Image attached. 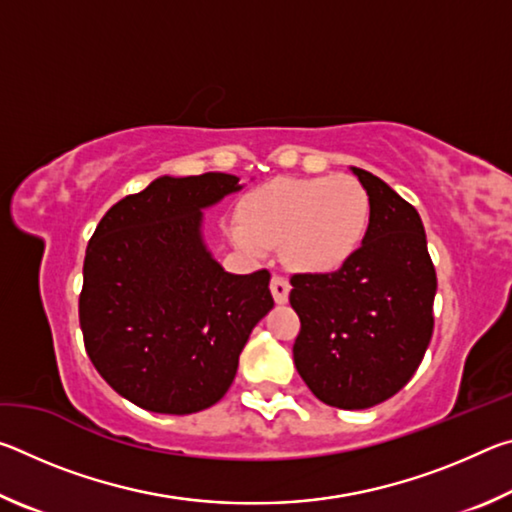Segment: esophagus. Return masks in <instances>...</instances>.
I'll return each mask as SVG.
<instances>
[{
	"instance_id": "1",
	"label": "esophagus",
	"mask_w": 512,
	"mask_h": 512,
	"mask_svg": "<svg viewBox=\"0 0 512 512\" xmlns=\"http://www.w3.org/2000/svg\"><path fill=\"white\" fill-rule=\"evenodd\" d=\"M289 291H291V284L284 275H273L271 277V293L275 302H287L289 300Z\"/></svg>"
}]
</instances>
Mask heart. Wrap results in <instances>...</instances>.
Masks as SVG:
<instances>
[{
    "label": "heart",
    "instance_id": "heart-1",
    "mask_svg": "<svg viewBox=\"0 0 512 512\" xmlns=\"http://www.w3.org/2000/svg\"><path fill=\"white\" fill-rule=\"evenodd\" d=\"M370 223V194L348 173L280 178L244 201L232 241L246 253L282 244L284 262L300 271H334L361 246Z\"/></svg>",
    "mask_w": 512,
    "mask_h": 512
}]
</instances>
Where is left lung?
Instances as JSON below:
<instances>
[{"label":"left lung","mask_w":512,"mask_h":512,"mask_svg":"<svg viewBox=\"0 0 512 512\" xmlns=\"http://www.w3.org/2000/svg\"><path fill=\"white\" fill-rule=\"evenodd\" d=\"M363 244L334 273H293V361L320 402L368 409L413 377L433 334L436 268L418 210L370 171Z\"/></svg>","instance_id":"obj_1"}]
</instances>
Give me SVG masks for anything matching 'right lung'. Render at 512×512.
<instances>
[{
	"instance_id": "1",
	"label": "right lung",
	"mask_w": 512,
	"mask_h": 512,
	"mask_svg": "<svg viewBox=\"0 0 512 512\" xmlns=\"http://www.w3.org/2000/svg\"><path fill=\"white\" fill-rule=\"evenodd\" d=\"M237 189L230 173L162 176L112 205L85 250V350L140 409L187 415L219 402L273 307L266 268L225 273L203 244L201 210Z\"/></svg>"
}]
</instances>
